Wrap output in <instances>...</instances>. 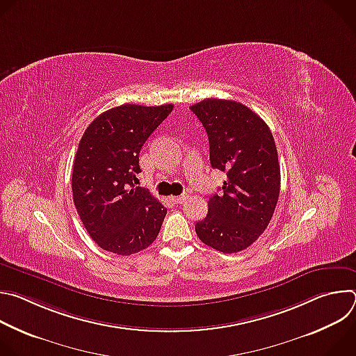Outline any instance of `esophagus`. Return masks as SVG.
I'll return each instance as SVG.
<instances>
[{"label":"esophagus","instance_id":"34e87169","mask_svg":"<svg viewBox=\"0 0 356 356\" xmlns=\"http://www.w3.org/2000/svg\"><path fill=\"white\" fill-rule=\"evenodd\" d=\"M175 204H183V202L187 200V194H181V195H173L170 198Z\"/></svg>","mask_w":356,"mask_h":356}]
</instances>
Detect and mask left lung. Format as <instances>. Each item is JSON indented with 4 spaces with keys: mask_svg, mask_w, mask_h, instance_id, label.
<instances>
[{
    "mask_svg": "<svg viewBox=\"0 0 356 356\" xmlns=\"http://www.w3.org/2000/svg\"><path fill=\"white\" fill-rule=\"evenodd\" d=\"M210 143V162L227 173L222 194L209 200V214L195 224L206 245L234 253L255 242L269 225L280 191V165L266 122L246 106L207 98L190 107Z\"/></svg>",
    "mask_w": 356,
    "mask_h": 356,
    "instance_id": "1",
    "label": "left lung"
}]
</instances>
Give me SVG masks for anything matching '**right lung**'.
Masks as SVG:
<instances>
[{
  "mask_svg": "<svg viewBox=\"0 0 356 356\" xmlns=\"http://www.w3.org/2000/svg\"><path fill=\"white\" fill-rule=\"evenodd\" d=\"M173 104H122L99 114L84 131L73 165V201L94 242L132 255L154 242L168 210L138 183L139 152Z\"/></svg>",
  "mask_w": 356,
  "mask_h": 356,
  "instance_id": "right-lung-1",
  "label": "right lung"
}]
</instances>
